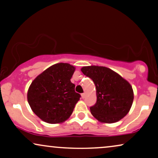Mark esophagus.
<instances>
[{
	"instance_id": "obj_1",
	"label": "esophagus",
	"mask_w": 158,
	"mask_h": 158,
	"mask_svg": "<svg viewBox=\"0 0 158 158\" xmlns=\"http://www.w3.org/2000/svg\"><path fill=\"white\" fill-rule=\"evenodd\" d=\"M85 93H83V94H81V98H85Z\"/></svg>"
}]
</instances>
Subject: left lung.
Returning a JSON list of instances; mask_svg holds the SVG:
<instances>
[{"label": "left lung", "instance_id": "1", "mask_svg": "<svg viewBox=\"0 0 158 158\" xmlns=\"http://www.w3.org/2000/svg\"><path fill=\"white\" fill-rule=\"evenodd\" d=\"M81 71L96 85L97 101L90 110L96 119L111 124L128 114L134 100L132 88L128 81L106 67L86 66Z\"/></svg>", "mask_w": 158, "mask_h": 158}]
</instances>
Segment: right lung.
Instances as JSON below:
<instances>
[{"instance_id": "obj_1", "label": "right lung", "mask_w": 158, "mask_h": 158, "mask_svg": "<svg viewBox=\"0 0 158 158\" xmlns=\"http://www.w3.org/2000/svg\"><path fill=\"white\" fill-rule=\"evenodd\" d=\"M75 67L68 63L53 64L39 75L30 85L27 100L38 117L49 124L66 121L72 114L81 95L70 79Z\"/></svg>"}]
</instances>
